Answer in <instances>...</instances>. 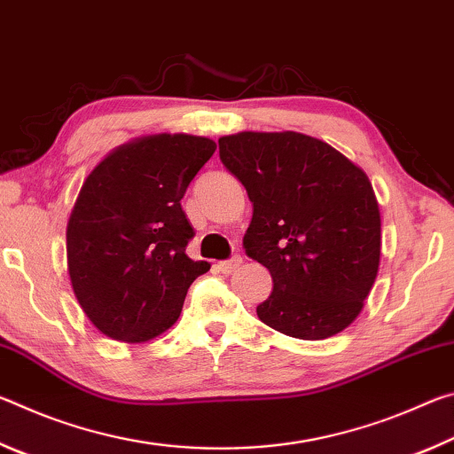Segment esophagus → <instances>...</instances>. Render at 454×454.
Returning <instances> with one entry per match:
<instances>
[{"label":"esophagus","mask_w":454,"mask_h":454,"mask_svg":"<svg viewBox=\"0 0 454 454\" xmlns=\"http://www.w3.org/2000/svg\"><path fill=\"white\" fill-rule=\"evenodd\" d=\"M242 264V258L240 256H232L230 260H222V262L218 264V268H220V272L222 274H232V272H236V268Z\"/></svg>","instance_id":"34e87169"}]
</instances>
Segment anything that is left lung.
I'll return each mask as SVG.
<instances>
[{
    "label": "left lung",
    "instance_id": "1",
    "mask_svg": "<svg viewBox=\"0 0 454 454\" xmlns=\"http://www.w3.org/2000/svg\"><path fill=\"white\" fill-rule=\"evenodd\" d=\"M218 145L254 208L246 254L274 282L258 318L301 340L342 333L363 310L380 264V212L368 176L298 132H240Z\"/></svg>",
    "mask_w": 454,
    "mask_h": 454
}]
</instances>
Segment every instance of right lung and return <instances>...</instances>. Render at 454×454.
Masks as SVG:
<instances>
[{
	"instance_id": "obj_1",
	"label": "right lung",
	"mask_w": 454,
	"mask_h": 454,
	"mask_svg": "<svg viewBox=\"0 0 454 454\" xmlns=\"http://www.w3.org/2000/svg\"><path fill=\"white\" fill-rule=\"evenodd\" d=\"M216 142L156 134L120 145L83 182L67 220L74 294L99 333L145 342L178 320L208 262L188 258L194 228L182 210L190 182Z\"/></svg>"
}]
</instances>
